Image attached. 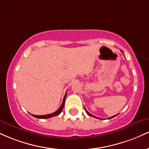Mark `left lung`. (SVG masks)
I'll list each match as a JSON object with an SVG mask.
<instances>
[{
    "label": "left lung",
    "instance_id": "1",
    "mask_svg": "<svg viewBox=\"0 0 149 149\" xmlns=\"http://www.w3.org/2000/svg\"><path fill=\"white\" fill-rule=\"evenodd\" d=\"M122 53H123V52H122ZM85 112H87V114H88V115H89V116H93V117H95V118H97V119H100V118H98V117H96V116H94V115H92V114H91L90 113H89V112H87V110H86V109H85ZM116 115H117V114H116V115H114V116H111V117H110V118H108V119H112V118H113V117H114V116H116Z\"/></svg>",
    "mask_w": 149,
    "mask_h": 149
}]
</instances>
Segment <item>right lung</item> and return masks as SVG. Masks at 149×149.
<instances>
[{"instance_id":"add662e5","label":"right lung","mask_w":149,"mask_h":149,"mask_svg":"<svg viewBox=\"0 0 149 149\" xmlns=\"http://www.w3.org/2000/svg\"><path fill=\"white\" fill-rule=\"evenodd\" d=\"M66 96H67V93L65 94V96H64V97L63 98V101H62V105H61V106L60 107V108H59L57 111H55V112H53V113L46 114V115H34V114H32V116H34V117H35V118H38V119H49V118L53 117V116L59 115V114L61 113V112H62V110H63L64 103H65Z\"/></svg>"}]
</instances>
